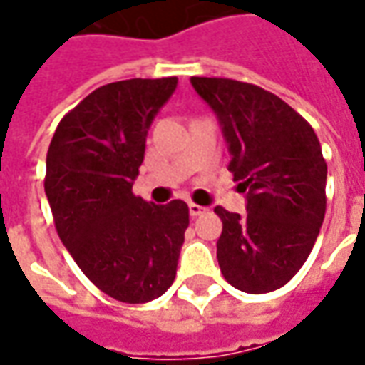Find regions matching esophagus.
Here are the masks:
<instances>
[{"label":"esophagus","mask_w":365,"mask_h":365,"mask_svg":"<svg viewBox=\"0 0 365 365\" xmlns=\"http://www.w3.org/2000/svg\"><path fill=\"white\" fill-rule=\"evenodd\" d=\"M188 212H190L192 218H197V216L205 215V212H207V208L200 207V205H195V202H188Z\"/></svg>","instance_id":"1"}]
</instances>
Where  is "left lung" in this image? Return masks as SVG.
<instances>
[{
    "instance_id": "8db88e82",
    "label": "left lung",
    "mask_w": 365,
    "mask_h": 365,
    "mask_svg": "<svg viewBox=\"0 0 365 365\" xmlns=\"http://www.w3.org/2000/svg\"><path fill=\"white\" fill-rule=\"evenodd\" d=\"M228 143V170L246 192V215L216 207V258L226 282L248 294L282 288L302 268L326 215L320 140L308 120L252 83L190 77Z\"/></svg>"
}]
</instances>
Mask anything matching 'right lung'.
Instances as JSON below:
<instances>
[{"mask_svg":"<svg viewBox=\"0 0 365 365\" xmlns=\"http://www.w3.org/2000/svg\"><path fill=\"white\" fill-rule=\"evenodd\" d=\"M177 83L103 85L63 117L47 150L45 195L57 235L83 274L119 302H150L177 276L187 202L133 195L150 123Z\"/></svg>","mask_w":365,"mask_h":365,"instance_id":"obj_1","label":"right lung"}]
</instances>
